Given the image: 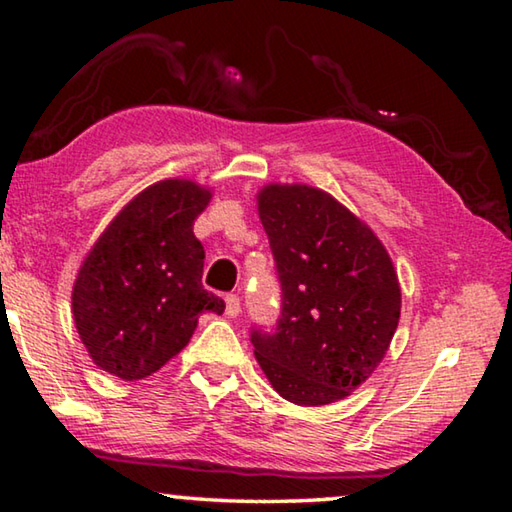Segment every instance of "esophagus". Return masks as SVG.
I'll return each mask as SVG.
<instances>
[{
	"label": "esophagus",
	"instance_id": "obj_1",
	"mask_svg": "<svg viewBox=\"0 0 512 512\" xmlns=\"http://www.w3.org/2000/svg\"><path fill=\"white\" fill-rule=\"evenodd\" d=\"M239 311H241L239 298L232 296V293H230V296H225V314H228L230 318H237Z\"/></svg>",
	"mask_w": 512,
	"mask_h": 512
}]
</instances>
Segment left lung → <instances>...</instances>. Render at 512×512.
<instances>
[{
  "instance_id": "left-lung-1",
  "label": "left lung",
  "mask_w": 512,
  "mask_h": 512,
  "mask_svg": "<svg viewBox=\"0 0 512 512\" xmlns=\"http://www.w3.org/2000/svg\"><path fill=\"white\" fill-rule=\"evenodd\" d=\"M259 219L282 287L273 332L253 329L257 363L284 400L348 397L384 359L402 293L386 248L359 216L309 185H266Z\"/></svg>"
}]
</instances>
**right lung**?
I'll return each mask as SVG.
<instances>
[{
    "instance_id": "1",
    "label": "right lung",
    "mask_w": 512,
    "mask_h": 512,
    "mask_svg": "<svg viewBox=\"0 0 512 512\" xmlns=\"http://www.w3.org/2000/svg\"><path fill=\"white\" fill-rule=\"evenodd\" d=\"M212 192L194 180H160L121 210L83 259L72 314L85 350L101 370L144 379L192 339L198 316L223 314L203 289V244L194 221Z\"/></svg>"
}]
</instances>
